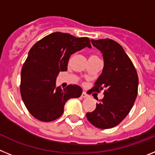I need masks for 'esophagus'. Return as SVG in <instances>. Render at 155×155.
Instances as JSON below:
<instances>
[{"label": "esophagus", "instance_id": "34e87169", "mask_svg": "<svg viewBox=\"0 0 155 155\" xmlns=\"http://www.w3.org/2000/svg\"><path fill=\"white\" fill-rule=\"evenodd\" d=\"M81 98H88V95H87V94H86V92L83 91V92H82V94H81Z\"/></svg>", "mask_w": 155, "mask_h": 155}]
</instances>
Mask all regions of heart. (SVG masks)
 <instances>
[{
	"instance_id": "obj_1",
	"label": "heart",
	"mask_w": 155,
	"mask_h": 155,
	"mask_svg": "<svg viewBox=\"0 0 155 155\" xmlns=\"http://www.w3.org/2000/svg\"><path fill=\"white\" fill-rule=\"evenodd\" d=\"M91 57H95V56H91V57H90V58H91Z\"/></svg>"
}]
</instances>
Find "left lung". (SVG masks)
Returning <instances> with one entry per match:
<instances>
[{
  "instance_id": "8db88e82",
  "label": "left lung",
  "mask_w": 155,
  "mask_h": 155,
  "mask_svg": "<svg viewBox=\"0 0 155 155\" xmlns=\"http://www.w3.org/2000/svg\"><path fill=\"white\" fill-rule=\"evenodd\" d=\"M91 42L102 53V72L89 92L105 89L104 98L91 113L88 121L97 128L110 129L124 120L137 95L138 76L134 64L118 42L110 39Z\"/></svg>"
}]
</instances>
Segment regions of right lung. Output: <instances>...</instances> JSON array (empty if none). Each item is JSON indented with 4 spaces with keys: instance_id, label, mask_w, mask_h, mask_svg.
I'll use <instances>...</instances> for the list:
<instances>
[{
    "instance_id": "obj_1",
    "label": "right lung",
    "mask_w": 155,
    "mask_h": 155,
    "mask_svg": "<svg viewBox=\"0 0 155 155\" xmlns=\"http://www.w3.org/2000/svg\"><path fill=\"white\" fill-rule=\"evenodd\" d=\"M85 47L91 48L87 37L76 38L57 31L31 48L21 69L20 91L25 105L35 119L42 122L57 120L68 99L81 95L80 86L70 84L62 89L56 87V81L60 71L68 70L71 55Z\"/></svg>"
}]
</instances>
